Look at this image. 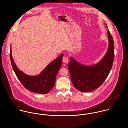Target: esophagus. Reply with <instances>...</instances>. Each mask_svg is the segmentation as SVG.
<instances>
[{
	"instance_id": "34e87169",
	"label": "esophagus",
	"mask_w": 128,
	"mask_h": 128,
	"mask_svg": "<svg viewBox=\"0 0 128 128\" xmlns=\"http://www.w3.org/2000/svg\"><path fill=\"white\" fill-rule=\"evenodd\" d=\"M62 61L64 63H68V62H69V60H68V58L66 56H64L63 57V59H62Z\"/></svg>"
}]
</instances>
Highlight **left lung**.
<instances>
[{
    "label": "left lung",
    "mask_w": 128,
    "mask_h": 128,
    "mask_svg": "<svg viewBox=\"0 0 128 128\" xmlns=\"http://www.w3.org/2000/svg\"><path fill=\"white\" fill-rule=\"evenodd\" d=\"M108 48L106 54L98 63L88 66L71 58L68 69L71 80L74 86L80 91L91 92L99 87L112 69L114 57V46L112 37L108 29Z\"/></svg>",
    "instance_id": "obj_1"
}]
</instances>
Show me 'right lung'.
Here are the masks:
<instances>
[{"label":"right lung","mask_w":128,"mask_h":128,"mask_svg":"<svg viewBox=\"0 0 128 128\" xmlns=\"http://www.w3.org/2000/svg\"><path fill=\"white\" fill-rule=\"evenodd\" d=\"M63 54L52 61L39 74L28 76L20 71L14 63L12 56L11 45L10 57L11 64L18 78L28 90L39 94H46L54 87L57 72L62 66Z\"/></svg>","instance_id":"1"}]
</instances>
